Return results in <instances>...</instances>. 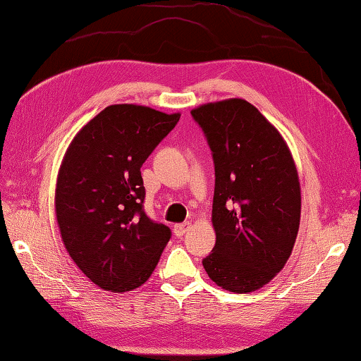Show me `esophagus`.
I'll use <instances>...</instances> for the list:
<instances>
[{"mask_svg": "<svg viewBox=\"0 0 361 361\" xmlns=\"http://www.w3.org/2000/svg\"><path fill=\"white\" fill-rule=\"evenodd\" d=\"M190 222H184V224H177V225H174V235L176 236H184L185 233L188 231V228H190Z\"/></svg>", "mask_w": 361, "mask_h": 361, "instance_id": "esophagus-1", "label": "esophagus"}]
</instances>
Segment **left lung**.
<instances>
[{"label":"left lung","instance_id":"8db88e82","mask_svg":"<svg viewBox=\"0 0 361 361\" xmlns=\"http://www.w3.org/2000/svg\"><path fill=\"white\" fill-rule=\"evenodd\" d=\"M216 168V245L203 260L219 287L254 292L287 263L300 228L301 190L283 137L255 106L231 98L192 111Z\"/></svg>","mask_w":361,"mask_h":361}]
</instances>
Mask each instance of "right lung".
Listing matches in <instances>:
<instances>
[{
  "label": "right lung",
  "mask_w": 361,
  "mask_h": 361,
  "mask_svg": "<svg viewBox=\"0 0 361 361\" xmlns=\"http://www.w3.org/2000/svg\"><path fill=\"white\" fill-rule=\"evenodd\" d=\"M179 118L145 106H107L63 158L55 190L63 244L82 273L107 292L141 287L169 241L168 226L144 212L141 166Z\"/></svg>",
  "instance_id": "right-lung-1"
}]
</instances>
